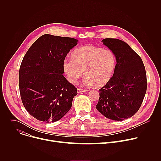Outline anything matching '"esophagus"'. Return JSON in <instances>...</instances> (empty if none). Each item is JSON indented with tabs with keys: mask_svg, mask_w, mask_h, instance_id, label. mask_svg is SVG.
<instances>
[{
	"mask_svg": "<svg viewBox=\"0 0 161 161\" xmlns=\"http://www.w3.org/2000/svg\"><path fill=\"white\" fill-rule=\"evenodd\" d=\"M78 93H81V92H86V90L85 89H81V88H78Z\"/></svg>",
	"mask_w": 161,
	"mask_h": 161,
	"instance_id": "obj_1",
	"label": "esophagus"
}]
</instances>
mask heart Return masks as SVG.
<instances>
[{
	"label": "heart",
	"mask_w": 161,
	"mask_h": 161,
	"mask_svg": "<svg viewBox=\"0 0 161 161\" xmlns=\"http://www.w3.org/2000/svg\"><path fill=\"white\" fill-rule=\"evenodd\" d=\"M72 59L63 62V69L67 80L76 83L82 76H85V85L103 86L112 78L116 67V56L109 49L86 45L76 49L71 54Z\"/></svg>",
	"instance_id": "b5f03b06"
}]
</instances>
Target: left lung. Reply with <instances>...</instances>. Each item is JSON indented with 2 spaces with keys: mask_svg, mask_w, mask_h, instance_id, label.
<instances>
[{
  "mask_svg": "<svg viewBox=\"0 0 161 161\" xmlns=\"http://www.w3.org/2000/svg\"><path fill=\"white\" fill-rule=\"evenodd\" d=\"M102 41L115 54L117 64L111 80L99 89L96 108L106 118L122 121L132 117L142 104L147 88L145 67L125 42L112 38Z\"/></svg>",
  "mask_w": 161,
  "mask_h": 161,
  "instance_id": "obj_1",
  "label": "left lung"
}]
</instances>
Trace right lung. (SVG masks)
<instances>
[{
	"instance_id": "add662e5",
	"label": "right lung",
	"mask_w": 161,
	"mask_h": 161,
	"mask_svg": "<svg viewBox=\"0 0 161 161\" xmlns=\"http://www.w3.org/2000/svg\"><path fill=\"white\" fill-rule=\"evenodd\" d=\"M76 39L44 34L30 47L19 71L21 101L33 117L45 123L61 119L70 110L76 88L63 74L67 54Z\"/></svg>"
}]
</instances>
